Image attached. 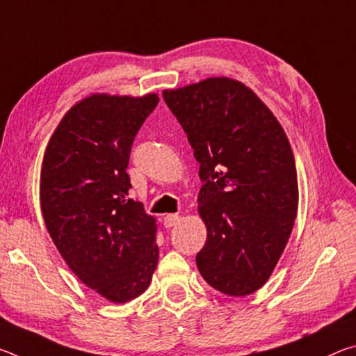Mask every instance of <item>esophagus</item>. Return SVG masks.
<instances>
[{
	"instance_id": "obj_1",
	"label": "esophagus",
	"mask_w": 356,
	"mask_h": 356,
	"mask_svg": "<svg viewBox=\"0 0 356 356\" xmlns=\"http://www.w3.org/2000/svg\"><path fill=\"white\" fill-rule=\"evenodd\" d=\"M177 222H179V215H177V213L165 215V218H163V225H165V227H172V226H176Z\"/></svg>"
}]
</instances>
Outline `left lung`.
I'll return each mask as SVG.
<instances>
[{
    "label": "left lung",
    "instance_id": "1",
    "mask_svg": "<svg viewBox=\"0 0 356 356\" xmlns=\"http://www.w3.org/2000/svg\"><path fill=\"white\" fill-rule=\"evenodd\" d=\"M200 163L207 240L200 273L231 297L265 284L292 232L297 166L273 113L243 83L209 78L163 92Z\"/></svg>",
    "mask_w": 356,
    "mask_h": 356
}]
</instances>
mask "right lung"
<instances>
[{
	"mask_svg": "<svg viewBox=\"0 0 356 356\" xmlns=\"http://www.w3.org/2000/svg\"><path fill=\"white\" fill-rule=\"evenodd\" d=\"M159 95H91L65 114L48 143L40 206L72 272L113 303L136 298L159 261L155 220L130 200L131 146Z\"/></svg>",
	"mask_w": 356,
	"mask_h": 356,
	"instance_id": "right-lung-1",
	"label": "right lung"
}]
</instances>
